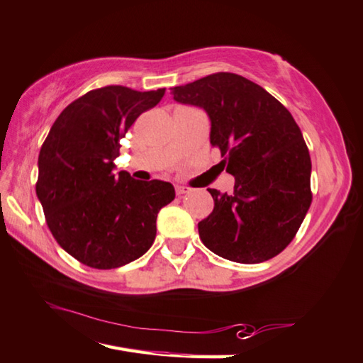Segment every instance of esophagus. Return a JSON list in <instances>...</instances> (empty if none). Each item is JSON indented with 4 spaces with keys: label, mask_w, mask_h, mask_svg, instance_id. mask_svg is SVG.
<instances>
[{
    "label": "esophagus",
    "mask_w": 363,
    "mask_h": 363,
    "mask_svg": "<svg viewBox=\"0 0 363 363\" xmlns=\"http://www.w3.org/2000/svg\"><path fill=\"white\" fill-rule=\"evenodd\" d=\"M192 192V189L190 187H186V186H176V194L177 195H186V194H190Z\"/></svg>",
    "instance_id": "1"
}]
</instances>
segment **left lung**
Returning <instances> with one entry per match:
<instances>
[{"label": "left lung", "instance_id": "1", "mask_svg": "<svg viewBox=\"0 0 363 363\" xmlns=\"http://www.w3.org/2000/svg\"><path fill=\"white\" fill-rule=\"evenodd\" d=\"M177 103L206 111L209 140L219 147L233 194L213 195L199 222L203 245L223 259L260 263L282 252L311 204V159L292 114L260 85L216 72L171 89Z\"/></svg>", "mask_w": 363, "mask_h": 363}]
</instances>
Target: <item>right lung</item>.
I'll use <instances>...</instances> for the list:
<instances>
[{"label": "right lung", "mask_w": 363, "mask_h": 363, "mask_svg": "<svg viewBox=\"0 0 363 363\" xmlns=\"http://www.w3.org/2000/svg\"><path fill=\"white\" fill-rule=\"evenodd\" d=\"M163 95L122 85L90 90L62 111L45 138L36 195L58 245L84 265L111 269L140 259L155 240L157 214L174 200L169 182L114 173L121 140Z\"/></svg>", "instance_id": "1"}]
</instances>
